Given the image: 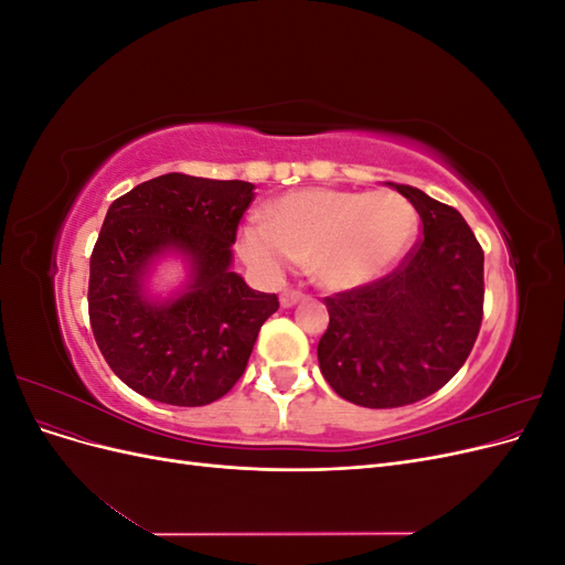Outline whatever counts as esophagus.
Instances as JSON below:
<instances>
[{"label": "esophagus", "instance_id": "esophagus-1", "mask_svg": "<svg viewBox=\"0 0 565 565\" xmlns=\"http://www.w3.org/2000/svg\"><path fill=\"white\" fill-rule=\"evenodd\" d=\"M303 299V292H299V289H285V292L280 295V303L285 306V309H289V306H295L297 301H301Z\"/></svg>", "mask_w": 565, "mask_h": 565}]
</instances>
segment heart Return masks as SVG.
Returning <instances> with one entry per match:
<instances>
[{
  "mask_svg": "<svg viewBox=\"0 0 565 565\" xmlns=\"http://www.w3.org/2000/svg\"><path fill=\"white\" fill-rule=\"evenodd\" d=\"M417 214L391 191L353 193L306 188L287 193L241 231L245 262L278 278L311 259L320 282L334 289L365 285L396 264L413 243Z\"/></svg>",
  "mask_w": 565,
  "mask_h": 565,
  "instance_id": "b5f03b06",
  "label": "heart"
}]
</instances>
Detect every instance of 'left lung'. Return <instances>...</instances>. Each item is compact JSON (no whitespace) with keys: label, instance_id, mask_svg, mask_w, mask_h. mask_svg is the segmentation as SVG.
I'll return each instance as SVG.
<instances>
[{"label":"left lung","instance_id":"left-lung-1","mask_svg":"<svg viewBox=\"0 0 565 565\" xmlns=\"http://www.w3.org/2000/svg\"><path fill=\"white\" fill-rule=\"evenodd\" d=\"M422 237L384 278L324 297L322 377L349 403L386 409L431 396L469 358L483 320V249L455 207L396 183Z\"/></svg>","mask_w":565,"mask_h":565}]
</instances>
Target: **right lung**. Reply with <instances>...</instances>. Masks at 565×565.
Returning <instances> with one entry per match:
<instances>
[{"instance_id": "add662e5", "label": "right lung", "mask_w": 565, "mask_h": 565, "mask_svg": "<svg viewBox=\"0 0 565 565\" xmlns=\"http://www.w3.org/2000/svg\"><path fill=\"white\" fill-rule=\"evenodd\" d=\"M247 181L162 174L117 198L89 264V322L110 370L141 396L210 405L235 386L278 297L231 270L237 224L254 200ZM167 248L192 262L186 292L164 305L142 276Z\"/></svg>"}]
</instances>
